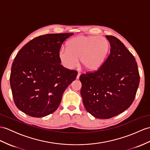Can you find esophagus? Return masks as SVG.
<instances>
[{
	"instance_id": "obj_1",
	"label": "esophagus",
	"mask_w": 150,
	"mask_h": 150,
	"mask_svg": "<svg viewBox=\"0 0 150 150\" xmlns=\"http://www.w3.org/2000/svg\"><path fill=\"white\" fill-rule=\"evenodd\" d=\"M80 75H81V74H80L79 72H78V75H77V77H76V79H78L79 78V76H80Z\"/></svg>"
}]
</instances>
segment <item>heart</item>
<instances>
[{
    "instance_id": "1",
    "label": "heart",
    "mask_w": 150,
    "mask_h": 150,
    "mask_svg": "<svg viewBox=\"0 0 150 150\" xmlns=\"http://www.w3.org/2000/svg\"><path fill=\"white\" fill-rule=\"evenodd\" d=\"M67 49L58 53L60 61L65 67L72 69L78 65L79 58L82 67L88 71L100 69L106 59L110 49L108 40L93 35H78L69 40Z\"/></svg>"
}]
</instances>
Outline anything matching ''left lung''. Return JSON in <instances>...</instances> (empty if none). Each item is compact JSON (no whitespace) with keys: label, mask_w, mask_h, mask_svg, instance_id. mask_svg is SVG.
Listing matches in <instances>:
<instances>
[{"label":"left lung","mask_w":150,"mask_h":150,"mask_svg":"<svg viewBox=\"0 0 150 150\" xmlns=\"http://www.w3.org/2000/svg\"><path fill=\"white\" fill-rule=\"evenodd\" d=\"M110 43V54L94 72L79 76L81 95L86 111L94 117L109 119L132 104L139 84L134 57L115 36L105 35Z\"/></svg>","instance_id":"left-lung-1"}]
</instances>
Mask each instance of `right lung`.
I'll list each match as a JSON object with an SVG mask.
<instances>
[{
	"mask_svg": "<svg viewBox=\"0 0 150 150\" xmlns=\"http://www.w3.org/2000/svg\"><path fill=\"white\" fill-rule=\"evenodd\" d=\"M74 34H50L27 43L14 58L10 75L13 99L20 111L41 118L55 111L78 72L60 64L62 43Z\"/></svg>",
	"mask_w": 150,
	"mask_h": 150,
	"instance_id": "obj_1",
	"label": "right lung"
}]
</instances>
